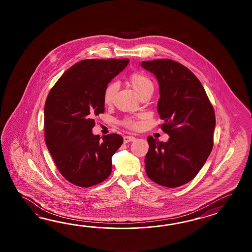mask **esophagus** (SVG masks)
I'll list each match as a JSON object with an SVG mask.
<instances>
[{
  "label": "esophagus",
  "instance_id": "esophagus-1",
  "mask_svg": "<svg viewBox=\"0 0 252 252\" xmlns=\"http://www.w3.org/2000/svg\"><path fill=\"white\" fill-rule=\"evenodd\" d=\"M134 139H135V137H133V136H124V143H128L130 141H133Z\"/></svg>",
  "mask_w": 252,
  "mask_h": 252
}]
</instances>
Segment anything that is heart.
I'll return each instance as SVG.
<instances>
[{"label": "heart", "instance_id": "1", "mask_svg": "<svg viewBox=\"0 0 252 252\" xmlns=\"http://www.w3.org/2000/svg\"><path fill=\"white\" fill-rule=\"evenodd\" d=\"M128 82L132 86L134 90L136 93L141 95L145 93L153 92L154 90V85L148 75H145L140 72H135L130 74L128 76ZM117 90V85L115 83H109L107 86H105L103 91V102L106 105L112 104L113 102L114 94ZM122 124L129 128H137L139 127V124L131 118H125L122 121Z\"/></svg>", "mask_w": 252, "mask_h": 252}]
</instances>
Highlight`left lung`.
Returning a JSON list of instances; mask_svg holds the SVG:
<instances>
[{
	"label": "left lung",
	"instance_id": "1",
	"mask_svg": "<svg viewBox=\"0 0 252 252\" xmlns=\"http://www.w3.org/2000/svg\"><path fill=\"white\" fill-rule=\"evenodd\" d=\"M142 67L157 76L160 98L158 112L166 142L148 137L147 176L156 184L174 188L191 181L214 147L215 113L198 78L172 59L143 61Z\"/></svg>",
	"mask_w": 252,
	"mask_h": 252
}]
</instances>
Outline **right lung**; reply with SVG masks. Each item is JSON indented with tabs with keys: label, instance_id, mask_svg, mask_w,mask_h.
I'll return each mask as SVG.
<instances>
[{
	"label": "right lung",
	"instance_id": "1",
	"mask_svg": "<svg viewBox=\"0 0 252 252\" xmlns=\"http://www.w3.org/2000/svg\"><path fill=\"white\" fill-rule=\"evenodd\" d=\"M128 59H86L66 70L48 93L44 108L45 141L61 175L80 188L104 181L112 157L124 139L92 133L94 117L104 113L103 91L126 67Z\"/></svg>",
	"mask_w": 252,
	"mask_h": 252
}]
</instances>
